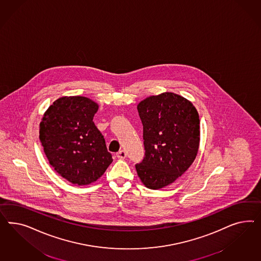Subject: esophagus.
Here are the masks:
<instances>
[{
	"label": "esophagus",
	"mask_w": 261,
	"mask_h": 261,
	"mask_svg": "<svg viewBox=\"0 0 261 261\" xmlns=\"http://www.w3.org/2000/svg\"><path fill=\"white\" fill-rule=\"evenodd\" d=\"M117 158L119 159V160H124L126 158V152L124 150H119L117 153Z\"/></svg>",
	"instance_id": "1"
}]
</instances>
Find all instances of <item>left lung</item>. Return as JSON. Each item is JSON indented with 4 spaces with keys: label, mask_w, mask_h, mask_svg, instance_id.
I'll use <instances>...</instances> for the list:
<instances>
[{
    "label": "left lung",
    "mask_w": 261,
    "mask_h": 261,
    "mask_svg": "<svg viewBox=\"0 0 261 261\" xmlns=\"http://www.w3.org/2000/svg\"><path fill=\"white\" fill-rule=\"evenodd\" d=\"M138 112L145 153L136 170L146 188L160 190L182 176L196 158L199 115L188 99L168 92L145 98Z\"/></svg>",
    "instance_id": "1"
}]
</instances>
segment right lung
Listing matches in <instances>:
<instances>
[{
	"label": "right lung",
	"mask_w": 261,
	"mask_h": 261,
	"mask_svg": "<svg viewBox=\"0 0 261 261\" xmlns=\"http://www.w3.org/2000/svg\"><path fill=\"white\" fill-rule=\"evenodd\" d=\"M97 109L85 96H64L48 107L40 123V142L50 166L74 185L95 182L113 162L93 121Z\"/></svg>",
	"instance_id": "add662e5"
}]
</instances>
